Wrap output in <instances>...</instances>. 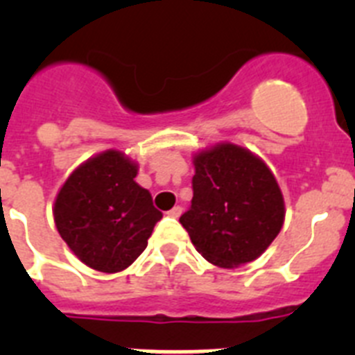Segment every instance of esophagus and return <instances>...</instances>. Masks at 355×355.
Returning a JSON list of instances; mask_svg holds the SVG:
<instances>
[{"mask_svg":"<svg viewBox=\"0 0 355 355\" xmlns=\"http://www.w3.org/2000/svg\"><path fill=\"white\" fill-rule=\"evenodd\" d=\"M181 213H183V208L181 206H174V208L171 209V211L167 213L168 216H174V218H178V216H181Z\"/></svg>","mask_w":355,"mask_h":355,"instance_id":"34e87169","label":"esophagus"}]
</instances>
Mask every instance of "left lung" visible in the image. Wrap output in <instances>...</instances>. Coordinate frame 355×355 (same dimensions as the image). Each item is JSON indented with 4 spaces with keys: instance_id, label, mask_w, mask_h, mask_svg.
<instances>
[{
    "instance_id": "8db88e82",
    "label": "left lung",
    "mask_w": 355,
    "mask_h": 355,
    "mask_svg": "<svg viewBox=\"0 0 355 355\" xmlns=\"http://www.w3.org/2000/svg\"><path fill=\"white\" fill-rule=\"evenodd\" d=\"M192 206L180 218L197 252L220 268L259 258L284 222V199L266 163L218 144L193 156Z\"/></svg>"
}]
</instances>
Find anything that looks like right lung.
I'll return each mask as SVG.
<instances>
[{
  "label": "right lung",
  "instance_id": "right-lung-1",
  "mask_svg": "<svg viewBox=\"0 0 355 355\" xmlns=\"http://www.w3.org/2000/svg\"><path fill=\"white\" fill-rule=\"evenodd\" d=\"M139 165L108 149L72 171L55 199V224L81 263L105 274L131 265L146 250L162 211L135 178Z\"/></svg>",
  "mask_w": 355,
  "mask_h": 355
}]
</instances>
